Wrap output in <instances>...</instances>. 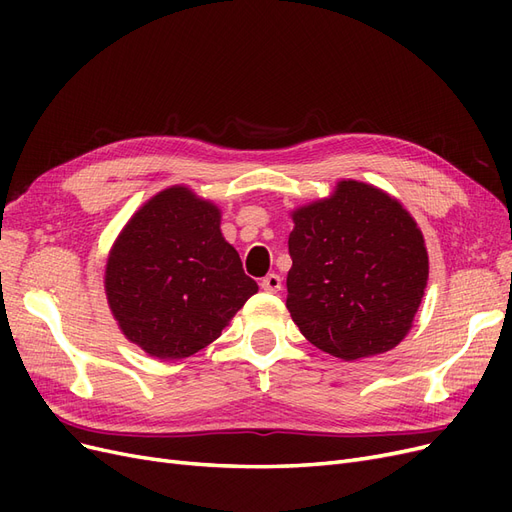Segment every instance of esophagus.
<instances>
[{"instance_id": "esophagus-1", "label": "esophagus", "mask_w": 512, "mask_h": 512, "mask_svg": "<svg viewBox=\"0 0 512 512\" xmlns=\"http://www.w3.org/2000/svg\"><path fill=\"white\" fill-rule=\"evenodd\" d=\"M260 288L265 290V292H277V290L282 288V277L277 275V273H269L267 277H262Z\"/></svg>"}]
</instances>
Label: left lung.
I'll use <instances>...</instances> for the list:
<instances>
[{"label": "left lung", "instance_id": "obj_1", "mask_svg": "<svg viewBox=\"0 0 512 512\" xmlns=\"http://www.w3.org/2000/svg\"><path fill=\"white\" fill-rule=\"evenodd\" d=\"M286 307L303 337L337 359L395 348L429 277L421 228L397 198L354 179L290 211Z\"/></svg>", "mask_w": 512, "mask_h": 512}]
</instances>
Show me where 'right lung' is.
I'll return each instance as SVG.
<instances>
[{
	"label": "right lung",
	"mask_w": 512,
	"mask_h": 512,
	"mask_svg": "<svg viewBox=\"0 0 512 512\" xmlns=\"http://www.w3.org/2000/svg\"><path fill=\"white\" fill-rule=\"evenodd\" d=\"M220 224L218 205L173 185L132 215L108 252V307L121 333L153 359L179 361L207 348L258 292Z\"/></svg>",
	"instance_id": "right-lung-1"
}]
</instances>
